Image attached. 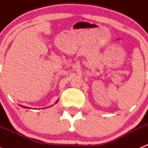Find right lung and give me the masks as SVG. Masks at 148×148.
<instances>
[{
  "label": "right lung",
  "mask_w": 148,
  "mask_h": 148,
  "mask_svg": "<svg viewBox=\"0 0 148 148\" xmlns=\"http://www.w3.org/2000/svg\"><path fill=\"white\" fill-rule=\"evenodd\" d=\"M23 108H26V107H25V106H23Z\"/></svg>",
  "instance_id": "1"
}]
</instances>
